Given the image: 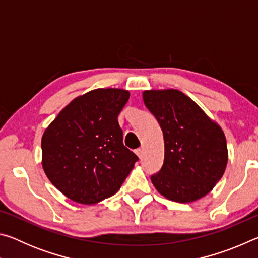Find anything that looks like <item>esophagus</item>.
<instances>
[{
  "label": "esophagus",
  "mask_w": 258,
  "mask_h": 258,
  "mask_svg": "<svg viewBox=\"0 0 258 258\" xmlns=\"http://www.w3.org/2000/svg\"><path fill=\"white\" fill-rule=\"evenodd\" d=\"M135 154H137V155H138V157H139V158H142V154H143V151H142V149H141V148H139V149H137V150H135Z\"/></svg>",
  "instance_id": "obj_1"
}]
</instances>
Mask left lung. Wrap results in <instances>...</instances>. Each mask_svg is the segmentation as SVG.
Masks as SVG:
<instances>
[{
    "mask_svg": "<svg viewBox=\"0 0 258 258\" xmlns=\"http://www.w3.org/2000/svg\"><path fill=\"white\" fill-rule=\"evenodd\" d=\"M143 102L164 135V164L151 175L152 184L173 202L191 203L205 197L228 164L223 131L181 91H145Z\"/></svg>",
    "mask_w": 258,
    "mask_h": 258,
    "instance_id": "1",
    "label": "left lung"
}]
</instances>
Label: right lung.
<instances>
[{"label": "right lung", "instance_id": "right-lung-1", "mask_svg": "<svg viewBox=\"0 0 258 258\" xmlns=\"http://www.w3.org/2000/svg\"><path fill=\"white\" fill-rule=\"evenodd\" d=\"M128 98L121 89L90 91L64 107L43 134V169L73 202L92 205L111 197L139 160L124 146L117 120Z\"/></svg>", "mask_w": 258, "mask_h": 258}]
</instances>
